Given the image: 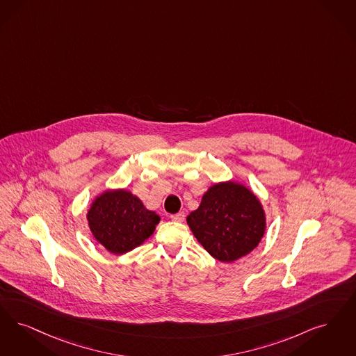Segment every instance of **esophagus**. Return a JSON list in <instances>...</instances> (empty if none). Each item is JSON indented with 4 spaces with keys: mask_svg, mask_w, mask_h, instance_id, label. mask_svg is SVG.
<instances>
[{
    "mask_svg": "<svg viewBox=\"0 0 356 356\" xmlns=\"http://www.w3.org/2000/svg\"><path fill=\"white\" fill-rule=\"evenodd\" d=\"M185 214L184 213H176L172 214L171 220L175 222H183L184 221Z\"/></svg>",
    "mask_w": 356,
    "mask_h": 356,
    "instance_id": "1",
    "label": "esophagus"
}]
</instances>
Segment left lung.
<instances>
[{
	"mask_svg": "<svg viewBox=\"0 0 356 356\" xmlns=\"http://www.w3.org/2000/svg\"><path fill=\"white\" fill-rule=\"evenodd\" d=\"M186 224L211 256L230 264L258 246L266 230V213L250 188L228 180L208 188Z\"/></svg>",
	"mask_w": 356,
	"mask_h": 356,
	"instance_id": "obj_1",
	"label": "left lung"
}]
</instances>
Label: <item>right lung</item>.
I'll use <instances>...</instances> for the list:
<instances>
[{"label": "right lung", "mask_w": 356, "mask_h": 356, "mask_svg": "<svg viewBox=\"0 0 356 356\" xmlns=\"http://www.w3.org/2000/svg\"><path fill=\"white\" fill-rule=\"evenodd\" d=\"M86 217L92 237L116 256L140 246L160 222L156 212L126 188L102 192L91 201Z\"/></svg>", "instance_id": "right-lung-1"}]
</instances>
